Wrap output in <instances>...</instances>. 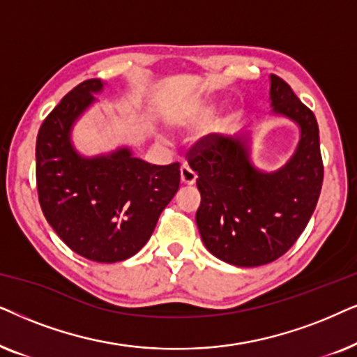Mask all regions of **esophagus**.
<instances>
[{
    "instance_id": "obj_1",
    "label": "esophagus",
    "mask_w": 357,
    "mask_h": 357,
    "mask_svg": "<svg viewBox=\"0 0 357 357\" xmlns=\"http://www.w3.org/2000/svg\"><path fill=\"white\" fill-rule=\"evenodd\" d=\"M197 179V174L194 173V171L189 168L188 165H183L181 166V183L184 186H192L194 183H196Z\"/></svg>"
}]
</instances>
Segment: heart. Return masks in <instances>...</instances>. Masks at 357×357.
<instances>
[{"mask_svg": "<svg viewBox=\"0 0 357 357\" xmlns=\"http://www.w3.org/2000/svg\"><path fill=\"white\" fill-rule=\"evenodd\" d=\"M202 116H207V112H204V114H202Z\"/></svg>", "mask_w": 357, "mask_h": 357, "instance_id": "obj_1", "label": "heart"}]
</instances>
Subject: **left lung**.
I'll return each mask as SVG.
<instances>
[{
	"label": "left lung",
	"instance_id": "1",
	"mask_svg": "<svg viewBox=\"0 0 357 357\" xmlns=\"http://www.w3.org/2000/svg\"><path fill=\"white\" fill-rule=\"evenodd\" d=\"M273 112L301 129L297 149L282 168L261 171L250 160V135L202 137L189 150L197 173L199 234L218 259L255 268L281 258L305 230L323 183L318 123L292 88L271 75Z\"/></svg>",
	"mask_w": 357,
	"mask_h": 357
}]
</instances>
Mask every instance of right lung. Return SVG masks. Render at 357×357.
Listing matches in <instances>:
<instances>
[{"label":"right lung","mask_w":357,"mask_h":357,"mask_svg":"<svg viewBox=\"0 0 357 357\" xmlns=\"http://www.w3.org/2000/svg\"><path fill=\"white\" fill-rule=\"evenodd\" d=\"M104 83H79L42 122L36 178L42 212L65 245L83 258L117 263L144 248L160 213L179 189V163L150 165L122 146L82 156L71 129Z\"/></svg>","instance_id":"obj_1"}]
</instances>
